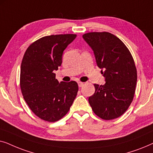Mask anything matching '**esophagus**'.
<instances>
[{"mask_svg": "<svg viewBox=\"0 0 153 153\" xmlns=\"http://www.w3.org/2000/svg\"><path fill=\"white\" fill-rule=\"evenodd\" d=\"M78 85H79V87H82L83 85H84V83L81 82V81H79V82H78Z\"/></svg>", "mask_w": 153, "mask_h": 153, "instance_id": "esophagus-1", "label": "esophagus"}]
</instances>
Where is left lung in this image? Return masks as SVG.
Wrapping results in <instances>:
<instances>
[{
  "label": "left lung",
  "instance_id": "8db88e82",
  "mask_svg": "<svg viewBox=\"0 0 153 153\" xmlns=\"http://www.w3.org/2000/svg\"><path fill=\"white\" fill-rule=\"evenodd\" d=\"M83 39L93 50L97 66L103 71L104 85L94 84L95 91L88 98L93 112L105 120L124 114L132 102L137 81L134 60L124 43L108 32H91Z\"/></svg>",
  "mask_w": 153,
  "mask_h": 153
}]
</instances>
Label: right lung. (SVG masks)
Returning <instances> with one entry per match:
<instances>
[{"label": "right lung", "instance_id": "obj_1", "mask_svg": "<svg viewBox=\"0 0 153 153\" xmlns=\"http://www.w3.org/2000/svg\"><path fill=\"white\" fill-rule=\"evenodd\" d=\"M76 37V34L45 36L25 52L21 65V91L30 110L42 120L53 123L63 118L77 95L76 81L59 83L53 72L61 65L63 51Z\"/></svg>", "mask_w": 153, "mask_h": 153}]
</instances>
